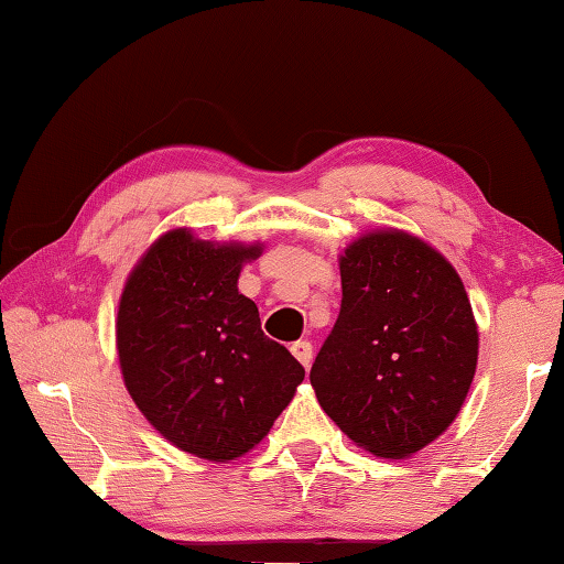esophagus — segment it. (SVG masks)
Returning <instances> with one entry per match:
<instances>
[{"label":"esophagus","instance_id":"1","mask_svg":"<svg viewBox=\"0 0 564 564\" xmlns=\"http://www.w3.org/2000/svg\"><path fill=\"white\" fill-rule=\"evenodd\" d=\"M291 351H293V356H295L297 361H301L305 368H310V364H313V344H310V341H305V339L295 341V344L291 346Z\"/></svg>","mask_w":564,"mask_h":564}]
</instances>
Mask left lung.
I'll list each match as a JSON object with an SVG mask.
<instances>
[{"instance_id": "8db88e82", "label": "left lung", "mask_w": 564, "mask_h": 564, "mask_svg": "<svg viewBox=\"0 0 564 564\" xmlns=\"http://www.w3.org/2000/svg\"><path fill=\"white\" fill-rule=\"evenodd\" d=\"M341 310L310 382L358 448L410 458L470 392L480 332L458 271L422 237L382 227L339 254Z\"/></svg>"}]
</instances>
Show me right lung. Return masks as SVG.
<instances>
[{
	"label": "right lung",
	"mask_w": 564,
	"mask_h": 564,
	"mask_svg": "<svg viewBox=\"0 0 564 564\" xmlns=\"http://www.w3.org/2000/svg\"><path fill=\"white\" fill-rule=\"evenodd\" d=\"M261 251V242H210L174 227L138 259L118 301L128 394L172 446L210 463L261 443L305 378L237 289Z\"/></svg>",
	"instance_id": "right-lung-1"
}]
</instances>
